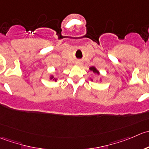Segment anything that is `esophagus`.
Instances as JSON below:
<instances>
[{
    "instance_id": "34e87169",
    "label": "esophagus",
    "mask_w": 149,
    "mask_h": 149,
    "mask_svg": "<svg viewBox=\"0 0 149 149\" xmlns=\"http://www.w3.org/2000/svg\"><path fill=\"white\" fill-rule=\"evenodd\" d=\"M75 64H76L77 66H79V67H81V66L82 65V63L80 61H77L76 62H75Z\"/></svg>"
}]
</instances>
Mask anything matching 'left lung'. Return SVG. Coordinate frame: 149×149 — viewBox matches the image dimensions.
I'll list each match as a JSON object with an SVG mask.
<instances>
[{
	"label": "left lung",
	"mask_w": 149,
	"mask_h": 149,
	"mask_svg": "<svg viewBox=\"0 0 149 149\" xmlns=\"http://www.w3.org/2000/svg\"><path fill=\"white\" fill-rule=\"evenodd\" d=\"M89 71L92 72H93L94 74H98V75L100 74L99 71H98V70H97L96 67H93H93H90V68H89ZM90 79H91V81H93V79L92 78H90ZM100 81H101H101H102L101 78H100Z\"/></svg>",
	"instance_id": "left-lung-1"
}]
</instances>
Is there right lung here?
Listing matches in <instances>:
<instances>
[{"mask_svg": "<svg viewBox=\"0 0 149 149\" xmlns=\"http://www.w3.org/2000/svg\"><path fill=\"white\" fill-rule=\"evenodd\" d=\"M49 79H51H51H52V80H54V81H55V82H56V81H57V78L56 77H54V76L53 74L50 75Z\"/></svg>", "mask_w": 149, "mask_h": 149, "instance_id": "add662e5", "label": "right lung"}]
</instances>
